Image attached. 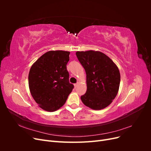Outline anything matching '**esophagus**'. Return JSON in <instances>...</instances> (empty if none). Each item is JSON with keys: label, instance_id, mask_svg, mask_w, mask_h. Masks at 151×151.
Instances as JSON below:
<instances>
[{"label": "esophagus", "instance_id": "esophagus-1", "mask_svg": "<svg viewBox=\"0 0 151 151\" xmlns=\"http://www.w3.org/2000/svg\"><path fill=\"white\" fill-rule=\"evenodd\" d=\"M77 86H78V83H76V84H74V87H75V88H76L77 87Z\"/></svg>", "mask_w": 151, "mask_h": 151}]
</instances>
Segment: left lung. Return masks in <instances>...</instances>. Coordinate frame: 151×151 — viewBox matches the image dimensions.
<instances>
[{
  "label": "left lung",
  "mask_w": 151,
  "mask_h": 151,
  "mask_svg": "<svg viewBox=\"0 0 151 151\" xmlns=\"http://www.w3.org/2000/svg\"><path fill=\"white\" fill-rule=\"evenodd\" d=\"M76 56L86 73V93L81 99L86 106L99 110L115 98L120 83L118 68L104 53L89 50L77 52Z\"/></svg>",
  "instance_id": "left-lung-1"
}]
</instances>
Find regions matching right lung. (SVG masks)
<instances>
[{
	"label": "right lung",
	"mask_w": 151,
	"mask_h": 151,
	"mask_svg": "<svg viewBox=\"0 0 151 151\" xmlns=\"http://www.w3.org/2000/svg\"><path fill=\"white\" fill-rule=\"evenodd\" d=\"M69 52L49 51L31 66L28 84L31 94L39 106L55 111L66 102L74 86L69 83L67 64Z\"/></svg>",
	"instance_id": "obj_1"
}]
</instances>
